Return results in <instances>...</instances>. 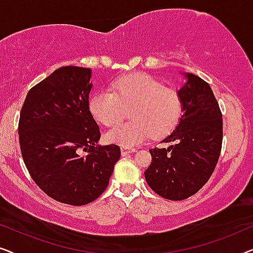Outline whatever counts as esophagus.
<instances>
[{"label":"esophagus","mask_w":253,"mask_h":253,"mask_svg":"<svg viewBox=\"0 0 253 253\" xmlns=\"http://www.w3.org/2000/svg\"><path fill=\"white\" fill-rule=\"evenodd\" d=\"M133 152H136V148L127 147V146L121 147V153H122V157H126V155L130 154V153H133Z\"/></svg>","instance_id":"1"}]
</instances>
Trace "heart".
<instances>
[{
    "instance_id": "1",
    "label": "heart",
    "mask_w": 253,
    "mask_h": 253,
    "mask_svg": "<svg viewBox=\"0 0 253 253\" xmlns=\"http://www.w3.org/2000/svg\"><path fill=\"white\" fill-rule=\"evenodd\" d=\"M111 89H101L89 102L92 115L105 126L122 120L130 109L131 121L109 129L108 143L134 146L151 136L160 139L178 126L183 115V101L175 89L147 75L124 77L114 83Z\"/></svg>"
}]
</instances>
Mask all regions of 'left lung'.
Instances as JSON below:
<instances>
[{
    "label": "left lung",
    "mask_w": 253,
    "mask_h": 253,
    "mask_svg": "<svg viewBox=\"0 0 253 253\" xmlns=\"http://www.w3.org/2000/svg\"><path fill=\"white\" fill-rule=\"evenodd\" d=\"M178 89L183 115L165 138L168 148H151L152 162L145 170L147 184L159 196L183 200L195 195L209 181L222 147V114L212 88L192 74Z\"/></svg>",
    "instance_id": "left-lung-1"
}]
</instances>
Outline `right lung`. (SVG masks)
<instances>
[{
	"mask_svg": "<svg viewBox=\"0 0 253 253\" xmlns=\"http://www.w3.org/2000/svg\"><path fill=\"white\" fill-rule=\"evenodd\" d=\"M91 71L62 67L33 86L18 124L31 177L50 198L74 206L101 196L121 157L117 145H96L101 134L88 106Z\"/></svg>",
	"mask_w": 253,
	"mask_h": 253,
	"instance_id": "right-lung-1",
	"label": "right lung"
}]
</instances>
